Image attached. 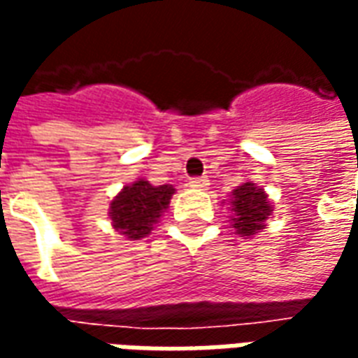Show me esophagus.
<instances>
[{
	"instance_id": "34e87169",
	"label": "esophagus",
	"mask_w": 358,
	"mask_h": 358,
	"mask_svg": "<svg viewBox=\"0 0 358 358\" xmlns=\"http://www.w3.org/2000/svg\"><path fill=\"white\" fill-rule=\"evenodd\" d=\"M189 186L195 187V189H207V186H209V180L207 178H192L189 180Z\"/></svg>"
}]
</instances>
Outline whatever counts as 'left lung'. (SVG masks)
Masks as SVG:
<instances>
[{"label":"left lung","instance_id":"obj_1","mask_svg":"<svg viewBox=\"0 0 358 358\" xmlns=\"http://www.w3.org/2000/svg\"><path fill=\"white\" fill-rule=\"evenodd\" d=\"M230 207L234 215L232 228H236V234L241 238H251L261 232L266 218L274 210L263 187L255 186L253 182H243L234 189Z\"/></svg>","mask_w":358,"mask_h":358}]
</instances>
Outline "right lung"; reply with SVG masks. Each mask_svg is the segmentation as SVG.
<instances>
[{"label": "right lung", "instance_id": "add662e5", "mask_svg": "<svg viewBox=\"0 0 358 358\" xmlns=\"http://www.w3.org/2000/svg\"><path fill=\"white\" fill-rule=\"evenodd\" d=\"M174 192L176 189L169 184L153 186L143 178L128 184L110 201L109 217L113 228L128 240L145 238L159 222L161 215L169 209Z\"/></svg>", "mask_w": 358, "mask_h": 358}]
</instances>
